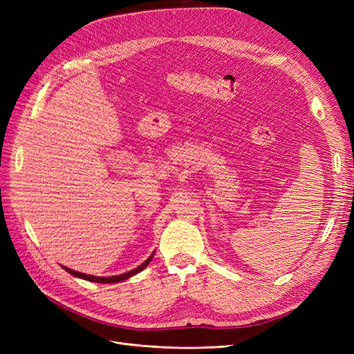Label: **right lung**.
<instances>
[{
  "label": "right lung",
  "instance_id": "add662e5",
  "mask_svg": "<svg viewBox=\"0 0 354 354\" xmlns=\"http://www.w3.org/2000/svg\"><path fill=\"white\" fill-rule=\"evenodd\" d=\"M152 257H153V254L149 257V259L142 264V266H138L137 269H134V270H131V272H128V273H124V274H120V276H109V277H100V276H91V274H85V273H80V272H75V270H71V269H68V267H63V269H65L68 273H71V274H73V276H77V277H81V279H85V281H90V282H97V283H115V282H121V281H125V279H128V277H131V276H134L136 273H138V272H142L145 267L151 263V260H152Z\"/></svg>",
  "mask_w": 354,
  "mask_h": 354
}]
</instances>
